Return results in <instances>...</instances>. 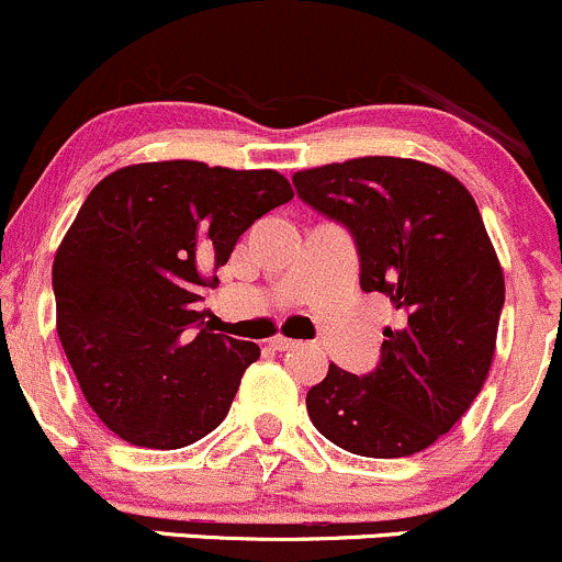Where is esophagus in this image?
Returning <instances> with one entry per match:
<instances>
[{"instance_id":"1","label":"esophagus","mask_w":562,"mask_h":562,"mask_svg":"<svg viewBox=\"0 0 562 562\" xmlns=\"http://www.w3.org/2000/svg\"><path fill=\"white\" fill-rule=\"evenodd\" d=\"M269 344H271V347H274L277 351H285V349L295 347V341H293V338L282 336V333H277V336H271V338H269Z\"/></svg>"}]
</instances>
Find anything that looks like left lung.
Returning a JSON list of instances; mask_svg holds the SVG:
<instances>
[{
	"label": "left lung",
	"mask_w": 562,
	"mask_h": 562,
	"mask_svg": "<svg viewBox=\"0 0 562 562\" xmlns=\"http://www.w3.org/2000/svg\"><path fill=\"white\" fill-rule=\"evenodd\" d=\"M293 183L355 234L362 291L400 312L373 373L330 366L312 386V424L357 456L424 451L470 411L496 351L504 271L477 202L448 170L403 157L330 162Z\"/></svg>",
	"instance_id": "8db88e82"
}]
</instances>
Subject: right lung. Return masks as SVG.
Wrapping results in <instances>:
<instances>
[{
	"label": "right lung",
	"mask_w": 562,
	"mask_h": 562,
	"mask_svg": "<svg viewBox=\"0 0 562 562\" xmlns=\"http://www.w3.org/2000/svg\"><path fill=\"white\" fill-rule=\"evenodd\" d=\"M293 200L277 170L127 165L90 191L53 261L55 328L85 400L131 446L176 451L226 418L252 341L196 301L256 218Z\"/></svg>",
	"instance_id": "1"
}]
</instances>
